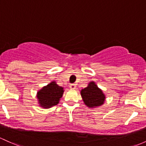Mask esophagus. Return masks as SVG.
<instances>
[{"label": "esophagus", "mask_w": 146, "mask_h": 146, "mask_svg": "<svg viewBox=\"0 0 146 146\" xmlns=\"http://www.w3.org/2000/svg\"><path fill=\"white\" fill-rule=\"evenodd\" d=\"M69 86L71 89H75L76 88V85L75 84H70Z\"/></svg>", "instance_id": "esophagus-1"}]
</instances>
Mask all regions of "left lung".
I'll return each instance as SVG.
<instances>
[{
	"label": "left lung",
	"instance_id": "obj_1",
	"mask_svg": "<svg viewBox=\"0 0 146 146\" xmlns=\"http://www.w3.org/2000/svg\"><path fill=\"white\" fill-rule=\"evenodd\" d=\"M81 96L84 104L89 107H96L103 105L105 96L94 82H91L88 86L82 89Z\"/></svg>",
	"mask_w": 146,
	"mask_h": 146
}]
</instances>
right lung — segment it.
I'll return each instance as SVG.
<instances>
[{
    "label": "right lung",
    "instance_id": "add662e5",
    "mask_svg": "<svg viewBox=\"0 0 146 146\" xmlns=\"http://www.w3.org/2000/svg\"><path fill=\"white\" fill-rule=\"evenodd\" d=\"M63 93V87L60 86L53 81L38 91L36 96L41 107L50 108L59 103Z\"/></svg>",
    "mask_w": 146,
    "mask_h": 146
}]
</instances>
